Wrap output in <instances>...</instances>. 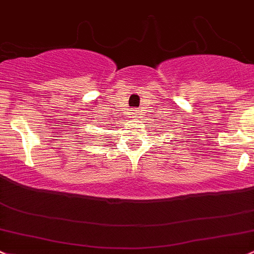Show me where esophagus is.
<instances>
[{
  "mask_svg": "<svg viewBox=\"0 0 254 254\" xmlns=\"http://www.w3.org/2000/svg\"><path fill=\"white\" fill-rule=\"evenodd\" d=\"M133 111H135V110H133Z\"/></svg>",
  "mask_w": 254,
  "mask_h": 254,
  "instance_id": "34e87169",
  "label": "esophagus"
}]
</instances>
